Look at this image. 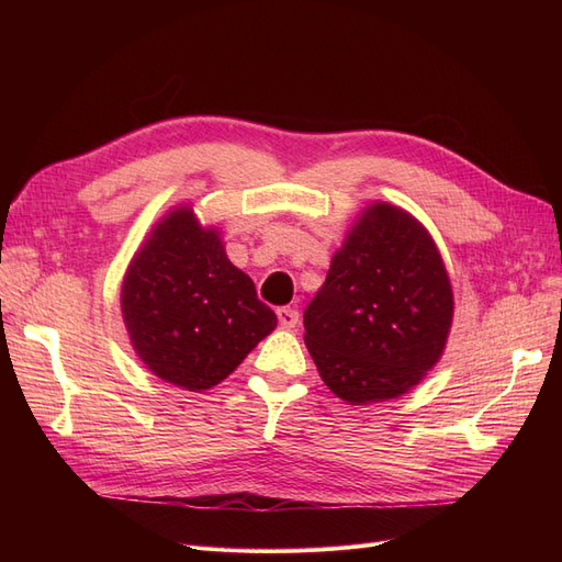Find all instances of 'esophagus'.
<instances>
[{"mask_svg": "<svg viewBox=\"0 0 562 562\" xmlns=\"http://www.w3.org/2000/svg\"><path fill=\"white\" fill-rule=\"evenodd\" d=\"M277 316H279V326L285 328V330L295 328L297 323H300V312L293 310V307H281V310L277 312Z\"/></svg>", "mask_w": 562, "mask_h": 562, "instance_id": "34e87169", "label": "esophagus"}]
</instances>
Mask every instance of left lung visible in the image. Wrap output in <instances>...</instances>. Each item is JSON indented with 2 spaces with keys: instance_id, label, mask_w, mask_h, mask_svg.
I'll use <instances>...</instances> for the list:
<instances>
[{
  "instance_id": "8db88e82",
  "label": "left lung",
  "mask_w": 562,
  "mask_h": 562,
  "mask_svg": "<svg viewBox=\"0 0 562 562\" xmlns=\"http://www.w3.org/2000/svg\"><path fill=\"white\" fill-rule=\"evenodd\" d=\"M452 312L450 277L429 229L405 209L372 201L304 312V345L337 398L391 401L440 361Z\"/></svg>"
}]
</instances>
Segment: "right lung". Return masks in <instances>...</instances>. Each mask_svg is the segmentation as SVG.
I'll return each mask as SVG.
<instances>
[{
    "instance_id": "1",
    "label": "right lung",
    "mask_w": 562,
    "mask_h": 562,
    "mask_svg": "<svg viewBox=\"0 0 562 562\" xmlns=\"http://www.w3.org/2000/svg\"><path fill=\"white\" fill-rule=\"evenodd\" d=\"M122 316L145 368L184 391L229 378L277 328L252 279L229 262L220 229L201 225L192 203L168 211L135 250Z\"/></svg>"
}]
</instances>
